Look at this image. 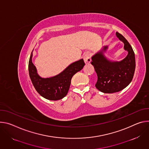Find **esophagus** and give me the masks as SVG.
I'll return each mask as SVG.
<instances>
[{"label": "esophagus", "mask_w": 149, "mask_h": 149, "mask_svg": "<svg viewBox=\"0 0 149 149\" xmlns=\"http://www.w3.org/2000/svg\"><path fill=\"white\" fill-rule=\"evenodd\" d=\"M84 59L86 63H89L91 61V54L89 53H86L84 55Z\"/></svg>", "instance_id": "obj_1"}]
</instances>
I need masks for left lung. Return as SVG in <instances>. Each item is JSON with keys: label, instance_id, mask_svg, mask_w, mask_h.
<instances>
[{"label": "left lung", "instance_id": "8db88e82", "mask_svg": "<svg viewBox=\"0 0 149 149\" xmlns=\"http://www.w3.org/2000/svg\"><path fill=\"white\" fill-rule=\"evenodd\" d=\"M116 36L124 44V48L128 52L127 57L120 61L108 60L104 54L108 46L92 57L91 64L97 74L96 88L102 92L112 93L119 92L126 88L133 78L136 60L133 48L127 40L119 32Z\"/></svg>", "mask_w": 149, "mask_h": 149}]
</instances>
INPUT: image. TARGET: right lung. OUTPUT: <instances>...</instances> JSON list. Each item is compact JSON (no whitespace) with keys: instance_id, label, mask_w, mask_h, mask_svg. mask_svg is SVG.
<instances>
[{"instance_id":"right-lung-1","label":"right lung","mask_w":149,"mask_h":149,"mask_svg":"<svg viewBox=\"0 0 149 149\" xmlns=\"http://www.w3.org/2000/svg\"><path fill=\"white\" fill-rule=\"evenodd\" d=\"M31 53L28 70L30 79L37 92L48 100L57 101L68 94L73 76L83 69L85 63L83 59L70 64L60 74L49 78H42L37 73L36 66L32 62Z\"/></svg>"}]
</instances>
